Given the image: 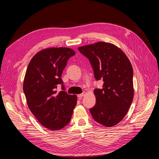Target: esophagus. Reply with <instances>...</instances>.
I'll return each instance as SVG.
<instances>
[{
  "label": "esophagus",
  "instance_id": "34e87169",
  "mask_svg": "<svg viewBox=\"0 0 159 159\" xmlns=\"http://www.w3.org/2000/svg\"><path fill=\"white\" fill-rule=\"evenodd\" d=\"M85 95V93L84 92V93H82L78 95V98L79 99H81V98H82V97H84V96Z\"/></svg>",
  "mask_w": 159,
  "mask_h": 159
}]
</instances>
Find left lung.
Instances as JSON below:
<instances>
[{
  "label": "left lung",
  "instance_id": "obj_1",
  "mask_svg": "<svg viewBox=\"0 0 159 159\" xmlns=\"http://www.w3.org/2000/svg\"><path fill=\"white\" fill-rule=\"evenodd\" d=\"M92 66L95 78L103 81L95 89L96 104L89 109L95 121L105 127L116 125L127 115L134 96L132 65L115 45L98 42L78 48Z\"/></svg>",
  "mask_w": 159,
  "mask_h": 159
}]
</instances>
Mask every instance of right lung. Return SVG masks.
<instances>
[{
  "instance_id": "add662e5",
  "label": "right lung",
  "mask_w": 159,
  "mask_h": 159,
  "mask_svg": "<svg viewBox=\"0 0 159 159\" xmlns=\"http://www.w3.org/2000/svg\"><path fill=\"white\" fill-rule=\"evenodd\" d=\"M75 52L69 48H48L33 56L23 84L28 108L46 128L56 131L70 122L77 96L64 91L61 76L70 57ZM62 91L57 93V84Z\"/></svg>"
}]
</instances>
